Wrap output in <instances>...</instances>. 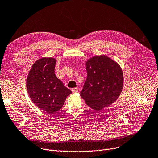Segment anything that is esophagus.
Wrapping results in <instances>:
<instances>
[{
	"mask_svg": "<svg viewBox=\"0 0 158 158\" xmlns=\"http://www.w3.org/2000/svg\"><path fill=\"white\" fill-rule=\"evenodd\" d=\"M72 91L73 93H77L78 92V88H73L72 89Z\"/></svg>",
	"mask_w": 158,
	"mask_h": 158,
	"instance_id": "esophagus-1",
	"label": "esophagus"
}]
</instances>
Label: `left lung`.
I'll use <instances>...</instances> for the list:
<instances>
[{
  "label": "left lung",
  "instance_id": "obj_1",
  "mask_svg": "<svg viewBox=\"0 0 158 158\" xmlns=\"http://www.w3.org/2000/svg\"><path fill=\"white\" fill-rule=\"evenodd\" d=\"M87 79L80 95L96 111L107 107L120 96L124 78L121 66L105 55H96L86 63Z\"/></svg>",
  "mask_w": 158,
  "mask_h": 158
}]
</instances>
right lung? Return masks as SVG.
Wrapping results in <instances>:
<instances>
[{"instance_id":"right-lung-1","label":"right lung","mask_w":158,"mask_h":158,"mask_svg":"<svg viewBox=\"0 0 158 158\" xmlns=\"http://www.w3.org/2000/svg\"><path fill=\"white\" fill-rule=\"evenodd\" d=\"M56 60L43 57L31 66L27 77V89L31 100L46 113L53 114L64 106L72 91L55 73Z\"/></svg>"}]
</instances>
